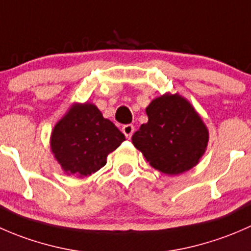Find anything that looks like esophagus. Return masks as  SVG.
<instances>
[{"instance_id":"esophagus-1","label":"esophagus","mask_w":251,"mask_h":251,"mask_svg":"<svg viewBox=\"0 0 251 251\" xmlns=\"http://www.w3.org/2000/svg\"><path fill=\"white\" fill-rule=\"evenodd\" d=\"M133 132H135V127H133V125H130V124H127V125L123 126V133L126 136V138L132 137Z\"/></svg>"}]
</instances>
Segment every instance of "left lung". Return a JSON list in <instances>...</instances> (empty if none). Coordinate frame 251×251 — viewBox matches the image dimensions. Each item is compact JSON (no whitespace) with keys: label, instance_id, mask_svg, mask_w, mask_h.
Listing matches in <instances>:
<instances>
[{"label":"left lung","instance_id":"left-lung-1","mask_svg":"<svg viewBox=\"0 0 251 251\" xmlns=\"http://www.w3.org/2000/svg\"><path fill=\"white\" fill-rule=\"evenodd\" d=\"M148 123L142 124L132 143L151 166L166 175H179L199 163L209 141L206 126L178 93L160 96L146 109Z\"/></svg>","mask_w":251,"mask_h":251}]
</instances>
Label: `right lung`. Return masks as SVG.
Listing matches in <instances>:
<instances>
[{
  "instance_id": "right-lung-1",
  "label": "right lung",
  "mask_w": 251,
  "mask_h": 251,
  "mask_svg": "<svg viewBox=\"0 0 251 251\" xmlns=\"http://www.w3.org/2000/svg\"><path fill=\"white\" fill-rule=\"evenodd\" d=\"M125 136L92 103H75L55 124L50 149L67 175L90 176L107 163Z\"/></svg>"
}]
</instances>
